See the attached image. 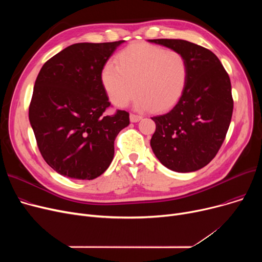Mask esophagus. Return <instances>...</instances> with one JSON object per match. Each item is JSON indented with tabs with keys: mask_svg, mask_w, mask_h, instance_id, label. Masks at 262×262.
I'll return each mask as SVG.
<instances>
[{
	"mask_svg": "<svg viewBox=\"0 0 262 262\" xmlns=\"http://www.w3.org/2000/svg\"><path fill=\"white\" fill-rule=\"evenodd\" d=\"M129 119H130V121H132V122H138V121H140V120L142 119V117H141V116H139V115L130 114V115H129Z\"/></svg>",
	"mask_w": 262,
	"mask_h": 262,
	"instance_id": "obj_1",
	"label": "esophagus"
}]
</instances>
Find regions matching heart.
Instances as JSON below:
<instances>
[{"instance_id": "obj_1", "label": "heart", "mask_w": 262, "mask_h": 262, "mask_svg": "<svg viewBox=\"0 0 262 262\" xmlns=\"http://www.w3.org/2000/svg\"><path fill=\"white\" fill-rule=\"evenodd\" d=\"M117 63L102 70V84L116 106H125L135 91V106L161 112L172 107L183 94L188 63L177 51L148 43H134L119 53Z\"/></svg>"}]
</instances>
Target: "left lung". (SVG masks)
<instances>
[{
    "instance_id": "1",
    "label": "left lung",
    "mask_w": 262,
    "mask_h": 262,
    "mask_svg": "<svg viewBox=\"0 0 262 262\" xmlns=\"http://www.w3.org/2000/svg\"><path fill=\"white\" fill-rule=\"evenodd\" d=\"M184 55L185 90L168 113L152 118L156 130L150 146L158 160L175 172H193L215 157L229 127L233 100L230 79L208 49L181 39H149Z\"/></svg>"
}]
</instances>
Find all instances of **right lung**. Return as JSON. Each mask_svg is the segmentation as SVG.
Wrapping results in <instances>:
<instances>
[{"label": "right lung", "mask_w": 262, "mask_h": 262, "mask_svg": "<svg viewBox=\"0 0 262 262\" xmlns=\"http://www.w3.org/2000/svg\"><path fill=\"white\" fill-rule=\"evenodd\" d=\"M123 40L75 43L50 58L35 81L29 118L49 166L74 180H94L112 163L115 139L129 114L110 106L102 70Z\"/></svg>", "instance_id": "1"}]
</instances>
